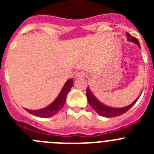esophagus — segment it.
<instances>
[{
    "instance_id": "obj_1",
    "label": "esophagus",
    "mask_w": 154,
    "mask_h": 154,
    "mask_svg": "<svg viewBox=\"0 0 154 154\" xmlns=\"http://www.w3.org/2000/svg\"><path fill=\"white\" fill-rule=\"evenodd\" d=\"M86 76V73L85 72H79L77 74L75 75V78L76 79H79V78H84Z\"/></svg>"
}]
</instances>
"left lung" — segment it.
Instances as JSON below:
<instances>
[{
  "label": "left lung",
  "instance_id": "1",
  "mask_svg": "<svg viewBox=\"0 0 154 154\" xmlns=\"http://www.w3.org/2000/svg\"><path fill=\"white\" fill-rule=\"evenodd\" d=\"M127 35V39L130 42H133L137 44V45L140 46V43H139V41L137 40V38H136L135 37H133L131 35H130L129 33H126ZM86 96H87V99H88V102H89V105H90L92 108L98 114H99L102 116H105V117H115V116H119L120 115H123V113H125L126 112H127L128 110L130 109L133 105L135 104L136 102L138 100L139 96L135 101L133 102L132 104L129 105L126 107H123V108H112V107L107 106H105L104 104H103L102 103L98 100L93 94L91 92V91L89 90V87L87 88L86 90Z\"/></svg>",
  "mask_w": 154,
  "mask_h": 154
}]
</instances>
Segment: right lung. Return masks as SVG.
Here are the masks:
<instances>
[{"label": "right lung", "instance_id": "add662e5", "mask_svg": "<svg viewBox=\"0 0 154 154\" xmlns=\"http://www.w3.org/2000/svg\"><path fill=\"white\" fill-rule=\"evenodd\" d=\"M72 85V79H70L68 80V81L65 82V85H64L62 91L60 92V93H59L58 97L56 98V99H55V101L53 102L51 104H50L48 106L38 110H26L28 112L32 114V115L42 118L51 117L53 116L56 115V114L63 108L64 105H65V100H66L67 94L69 93V92L70 91Z\"/></svg>", "mask_w": 154, "mask_h": 154}]
</instances>
